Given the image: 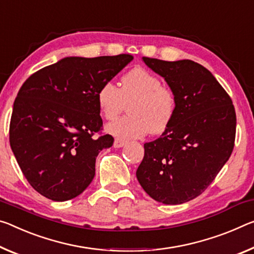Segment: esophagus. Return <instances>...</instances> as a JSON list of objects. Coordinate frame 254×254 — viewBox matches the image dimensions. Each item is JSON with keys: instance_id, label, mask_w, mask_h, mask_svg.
Here are the masks:
<instances>
[{"instance_id": "1", "label": "esophagus", "mask_w": 254, "mask_h": 254, "mask_svg": "<svg viewBox=\"0 0 254 254\" xmlns=\"http://www.w3.org/2000/svg\"><path fill=\"white\" fill-rule=\"evenodd\" d=\"M124 144H127V141H124V140H121V139H115L114 140V148H122Z\"/></svg>"}]
</instances>
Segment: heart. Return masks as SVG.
Returning <instances> with one entry per match:
<instances>
[{
  "label": "heart",
  "instance_id": "1",
  "mask_svg": "<svg viewBox=\"0 0 254 254\" xmlns=\"http://www.w3.org/2000/svg\"><path fill=\"white\" fill-rule=\"evenodd\" d=\"M99 111L106 120H114L128 106V114L107 124L106 131L121 140L140 139L149 132L159 134L170 126L175 113L176 99L162 80L142 67L127 72L121 88L105 82L97 91Z\"/></svg>",
  "mask_w": 254,
  "mask_h": 254
}]
</instances>
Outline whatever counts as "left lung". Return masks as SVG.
<instances>
[{"mask_svg":"<svg viewBox=\"0 0 254 254\" xmlns=\"http://www.w3.org/2000/svg\"><path fill=\"white\" fill-rule=\"evenodd\" d=\"M142 61L165 79L174 92L176 107L163 134L144 143L136 179L158 202H188L206 190L231 157L235 108L227 92L201 64L191 60L142 58Z\"/></svg>","mask_w":254,"mask_h":254,"instance_id":"8db88e82","label":"left lung"}]
</instances>
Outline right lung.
Here are the masks:
<instances>
[{
  "instance_id": "add662e5",
  "label": "right lung",
  "mask_w": 254,
  "mask_h": 254,
  "mask_svg": "<svg viewBox=\"0 0 254 254\" xmlns=\"http://www.w3.org/2000/svg\"><path fill=\"white\" fill-rule=\"evenodd\" d=\"M133 58L67 56L30 75L20 88L10 123V146L29 184L53 201L86 190L96 158L112 147L103 127L97 91Z\"/></svg>"
}]
</instances>
